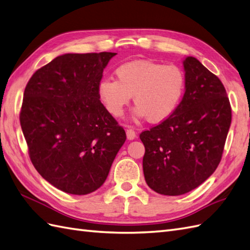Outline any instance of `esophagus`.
<instances>
[{
  "mask_svg": "<svg viewBox=\"0 0 250 250\" xmlns=\"http://www.w3.org/2000/svg\"><path fill=\"white\" fill-rule=\"evenodd\" d=\"M126 137L129 140H133L134 138L136 137V133L134 131L132 127H129V129H126Z\"/></svg>",
  "mask_w": 250,
  "mask_h": 250,
  "instance_id": "1",
  "label": "esophagus"
}]
</instances>
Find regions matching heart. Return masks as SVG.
<instances>
[{"instance_id":"b5f03b06","label":"heart","mask_w":250,"mask_h":250,"mask_svg":"<svg viewBox=\"0 0 250 250\" xmlns=\"http://www.w3.org/2000/svg\"><path fill=\"white\" fill-rule=\"evenodd\" d=\"M114 74L116 80L106 78L98 84L99 98L114 117L124 114L133 96L136 117L162 123L177 110L186 93V74L174 63L135 60L121 64Z\"/></svg>"}]
</instances>
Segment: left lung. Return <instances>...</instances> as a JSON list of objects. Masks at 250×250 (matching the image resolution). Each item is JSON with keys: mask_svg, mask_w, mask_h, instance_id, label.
<instances>
[{"mask_svg": "<svg viewBox=\"0 0 250 250\" xmlns=\"http://www.w3.org/2000/svg\"><path fill=\"white\" fill-rule=\"evenodd\" d=\"M184 67L187 87L177 110L139 135L145 180L164 195L187 193L213 173L231 124L222 81L194 57H187Z\"/></svg>", "mask_w": 250, "mask_h": 250, "instance_id": "obj_1", "label": "left lung"}]
</instances>
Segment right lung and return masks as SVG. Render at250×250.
Returning a JSON list of instances; mask_svg holds the SVG:
<instances>
[{
	"instance_id": "add662e5",
	"label": "right lung",
	"mask_w": 250,
	"mask_h": 250,
	"mask_svg": "<svg viewBox=\"0 0 250 250\" xmlns=\"http://www.w3.org/2000/svg\"><path fill=\"white\" fill-rule=\"evenodd\" d=\"M116 53L65 54L31 76L20 124L36 170L54 187L84 195L105 182L125 132L101 104L98 84Z\"/></svg>"
}]
</instances>
